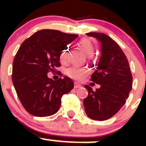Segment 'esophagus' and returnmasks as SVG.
Masks as SVG:
<instances>
[{"instance_id":"esophagus-1","label":"esophagus","mask_w":146,"mask_h":146,"mask_svg":"<svg viewBox=\"0 0 146 146\" xmlns=\"http://www.w3.org/2000/svg\"><path fill=\"white\" fill-rule=\"evenodd\" d=\"M81 87V85H80V84L77 83V82H75L74 83V88H76V89H77V88H80Z\"/></svg>"}]
</instances>
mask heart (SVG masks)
I'll list each match as a JSON object with an SVG mask.
<instances>
[{
	"instance_id": "heart-1",
	"label": "heart",
	"mask_w": 146,
	"mask_h": 146,
	"mask_svg": "<svg viewBox=\"0 0 146 146\" xmlns=\"http://www.w3.org/2000/svg\"><path fill=\"white\" fill-rule=\"evenodd\" d=\"M79 46L82 51L85 53V54L88 56H91L94 52V46L92 42L88 38H83L79 42ZM68 48H64L61 51L60 54V60L62 62H64L67 60L68 56ZM66 73L68 76H70L72 78L75 80H80L83 79L88 74V70L85 68H81L77 67V66H72L66 70Z\"/></svg>"
}]
</instances>
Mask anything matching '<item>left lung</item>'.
<instances>
[{
	"mask_svg": "<svg viewBox=\"0 0 146 146\" xmlns=\"http://www.w3.org/2000/svg\"><path fill=\"white\" fill-rule=\"evenodd\" d=\"M86 35L100 42L101 57L91 78L100 88L93 91L85 85L88 91L83 100L85 111L94 120H107L124 105L131 90L133 78L127 58L117 42L105 34L89 32Z\"/></svg>",
	"mask_w": 146,
	"mask_h": 146,
	"instance_id": "8db88e82",
	"label": "left lung"
}]
</instances>
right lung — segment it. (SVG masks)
Returning a JSON list of instances; mask_svg holds the SVG:
<instances>
[{"mask_svg": "<svg viewBox=\"0 0 146 146\" xmlns=\"http://www.w3.org/2000/svg\"><path fill=\"white\" fill-rule=\"evenodd\" d=\"M54 29H42L25 40L13 64L12 80L19 100L29 114L48 117L56 114L61 98L73 88L70 78L54 80L48 71L59 67L60 54L78 37Z\"/></svg>", "mask_w": 146, "mask_h": 146, "instance_id": "obj_1", "label": "right lung"}]
</instances>
